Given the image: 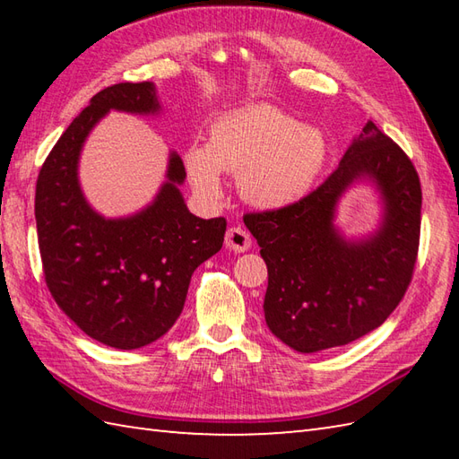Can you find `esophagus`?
I'll use <instances>...</instances> for the list:
<instances>
[{
	"label": "esophagus",
	"instance_id": "34e87169",
	"mask_svg": "<svg viewBox=\"0 0 459 459\" xmlns=\"http://www.w3.org/2000/svg\"><path fill=\"white\" fill-rule=\"evenodd\" d=\"M224 242L232 252H247L252 245V238L245 229L240 227H232L227 230V237H224Z\"/></svg>",
	"mask_w": 459,
	"mask_h": 459
}]
</instances>
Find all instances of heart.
<instances>
[{"instance_id":"1","label":"heart","mask_w":459,"mask_h":459,"mask_svg":"<svg viewBox=\"0 0 459 459\" xmlns=\"http://www.w3.org/2000/svg\"><path fill=\"white\" fill-rule=\"evenodd\" d=\"M183 161L203 201L222 199L224 171L238 175L242 201L260 211H284L314 189L327 161V140L272 106H252L214 120L207 145H189Z\"/></svg>"}]
</instances>
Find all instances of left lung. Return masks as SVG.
Here are the masks:
<instances>
[{"instance_id": "obj_1", "label": "left lung", "mask_w": 459, "mask_h": 459, "mask_svg": "<svg viewBox=\"0 0 459 459\" xmlns=\"http://www.w3.org/2000/svg\"><path fill=\"white\" fill-rule=\"evenodd\" d=\"M359 184L379 197L377 227L347 236L338 203ZM422 189L412 161L367 122L329 179L284 211L247 214L268 266L264 319L298 353L347 345L393 314L411 284Z\"/></svg>"}]
</instances>
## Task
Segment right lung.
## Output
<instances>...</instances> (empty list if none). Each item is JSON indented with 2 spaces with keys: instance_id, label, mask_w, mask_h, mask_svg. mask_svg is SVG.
Masks as SVG:
<instances>
[{
  "instance_id": "1",
  "label": "right lung",
  "mask_w": 459,
  "mask_h": 459,
  "mask_svg": "<svg viewBox=\"0 0 459 459\" xmlns=\"http://www.w3.org/2000/svg\"><path fill=\"white\" fill-rule=\"evenodd\" d=\"M110 110L160 116L153 82H122L91 99L45 160L37 179L35 221L47 286L86 335L114 349H140L181 316L193 272L222 247L227 221L187 209L185 165L169 150L165 181L143 209L104 217L84 197L81 153Z\"/></svg>"
}]
</instances>
